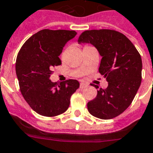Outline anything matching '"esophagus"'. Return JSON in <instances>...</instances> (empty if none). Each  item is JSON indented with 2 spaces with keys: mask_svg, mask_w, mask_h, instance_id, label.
Listing matches in <instances>:
<instances>
[{
  "mask_svg": "<svg viewBox=\"0 0 153 153\" xmlns=\"http://www.w3.org/2000/svg\"><path fill=\"white\" fill-rule=\"evenodd\" d=\"M88 84L87 83H84V82H81L80 83V88H85L88 87Z\"/></svg>",
  "mask_w": 153,
  "mask_h": 153,
  "instance_id": "esophagus-1",
  "label": "esophagus"
}]
</instances>
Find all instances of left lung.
I'll return each mask as SVG.
<instances>
[{
    "label": "left lung",
    "mask_w": 153,
    "mask_h": 153,
    "mask_svg": "<svg viewBox=\"0 0 153 153\" xmlns=\"http://www.w3.org/2000/svg\"><path fill=\"white\" fill-rule=\"evenodd\" d=\"M79 44H91L102 56L99 72L108 82L88 103V112L100 119H111L125 111L132 102L142 79V59L130 39L113 30H86ZM95 86L99 88V86Z\"/></svg>",
    "instance_id": "obj_1"
}]
</instances>
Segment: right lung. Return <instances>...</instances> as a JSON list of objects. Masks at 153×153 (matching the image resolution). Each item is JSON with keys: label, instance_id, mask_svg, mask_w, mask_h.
<instances>
[{"label": "right lung", "instance_id": "right-lung-1", "mask_svg": "<svg viewBox=\"0 0 153 153\" xmlns=\"http://www.w3.org/2000/svg\"><path fill=\"white\" fill-rule=\"evenodd\" d=\"M77 35L74 30H39L25 42L16 60V74L25 100L37 114L54 117L67 110L71 97L79 88L75 79L52 82L53 66L66 43Z\"/></svg>", "mask_w": 153, "mask_h": 153}]
</instances>
